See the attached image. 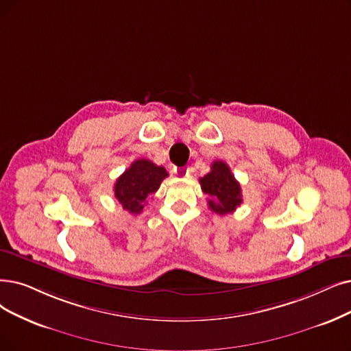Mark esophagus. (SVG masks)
Masks as SVG:
<instances>
[{"label":"esophagus","mask_w":351,"mask_h":351,"mask_svg":"<svg viewBox=\"0 0 351 351\" xmlns=\"http://www.w3.org/2000/svg\"><path fill=\"white\" fill-rule=\"evenodd\" d=\"M174 173L180 177H187L190 174V168L189 167H176Z\"/></svg>","instance_id":"1"}]
</instances>
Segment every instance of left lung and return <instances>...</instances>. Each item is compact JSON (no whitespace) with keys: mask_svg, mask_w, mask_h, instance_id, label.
Instances as JSON below:
<instances>
[{"mask_svg":"<svg viewBox=\"0 0 351 351\" xmlns=\"http://www.w3.org/2000/svg\"><path fill=\"white\" fill-rule=\"evenodd\" d=\"M200 186L203 193L210 195L207 200L208 207L220 216L233 213L243 202L239 181L234 178L224 161H215L212 164L210 173L200 178Z\"/></svg>","mask_w":351,"mask_h":351,"instance_id":"1","label":"left lung"}]
</instances>
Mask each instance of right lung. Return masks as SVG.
<instances>
[{
    "mask_svg": "<svg viewBox=\"0 0 351 351\" xmlns=\"http://www.w3.org/2000/svg\"><path fill=\"white\" fill-rule=\"evenodd\" d=\"M167 177L168 173L164 167L156 165L145 158L135 160L128 170L118 177L114 186L115 197L123 210L139 215L144 210L148 195L156 193L161 181Z\"/></svg>",
    "mask_w": 351,
    "mask_h": 351,
    "instance_id": "1",
    "label": "right lung"
}]
</instances>
